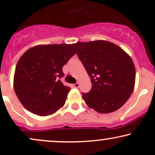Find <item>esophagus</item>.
<instances>
[{"label":"esophagus","instance_id":"34e87169","mask_svg":"<svg viewBox=\"0 0 155 155\" xmlns=\"http://www.w3.org/2000/svg\"><path fill=\"white\" fill-rule=\"evenodd\" d=\"M73 86H74V87H75V88H78V87H79V83H76V84H73Z\"/></svg>","mask_w":155,"mask_h":155}]
</instances>
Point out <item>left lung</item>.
Wrapping results in <instances>:
<instances>
[{"instance_id": "left-lung-1", "label": "left lung", "mask_w": 155, "mask_h": 155, "mask_svg": "<svg viewBox=\"0 0 155 155\" xmlns=\"http://www.w3.org/2000/svg\"><path fill=\"white\" fill-rule=\"evenodd\" d=\"M74 46L91 77V91L82 93L88 107L104 114L122 107L134 88L136 72L130 56L107 41L77 42Z\"/></svg>"}]
</instances>
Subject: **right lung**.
Listing matches in <instances>:
<instances>
[{
  "label": "right lung",
  "instance_id": "obj_1",
  "mask_svg": "<svg viewBox=\"0 0 155 155\" xmlns=\"http://www.w3.org/2000/svg\"><path fill=\"white\" fill-rule=\"evenodd\" d=\"M76 54L74 44L38 45L27 50L15 67L13 87L27 110L48 116L63 107L71 88L59 79L62 68Z\"/></svg>",
  "mask_w": 155,
  "mask_h": 155
}]
</instances>
